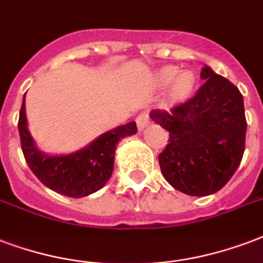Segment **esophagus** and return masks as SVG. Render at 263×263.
<instances>
[{"label":"esophagus","mask_w":263,"mask_h":263,"mask_svg":"<svg viewBox=\"0 0 263 263\" xmlns=\"http://www.w3.org/2000/svg\"><path fill=\"white\" fill-rule=\"evenodd\" d=\"M136 124H138V128H139V129H143V128L149 124V113H147V111H142V113L138 114V117H136Z\"/></svg>","instance_id":"1"}]
</instances>
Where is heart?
Listing matches in <instances>:
<instances>
[{
  "label": "heart",
  "mask_w": 263,
  "mask_h": 263,
  "mask_svg": "<svg viewBox=\"0 0 263 263\" xmlns=\"http://www.w3.org/2000/svg\"><path fill=\"white\" fill-rule=\"evenodd\" d=\"M178 73H179V70L175 66H165L163 69L158 70L156 74V83L158 87H168L172 84L170 96L174 102L185 99L190 93V91L193 89L194 85V76L190 71H185L176 78ZM174 79L176 80L175 82L173 81Z\"/></svg>",
  "instance_id": "1"
}]
</instances>
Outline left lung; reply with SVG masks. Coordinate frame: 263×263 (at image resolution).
Returning <instances> with one entry per match:
<instances>
[{
    "label": "left lung",
    "instance_id": "1",
    "mask_svg": "<svg viewBox=\"0 0 263 263\" xmlns=\"http://www.w3.org/2000/svg\"><path fill=\"white\" fill-rule=\"evenodd\" d=\"M201 78L205 83L190 99L168 111L150 113L154 123L170 132L165 149L158 154L164 178L190 196H208L222 189L246 149L243 95L208 66Z\"/></svg>",
    "mask_w": 263,
    "mask_h": 263
}]
</instances>
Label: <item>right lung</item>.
<instances>
[{
    "mask_svg": "<svg viewBox=\"0 0 263 263\" xmlns=\"http://www.w3.org/2000/svg\"><path fill=\"white\" fill-rule=\"evenodd\" d=\"M17 128L22 152L34 175L56 193L74 198L85 197L105 186L113 172L116 145L125 136L138 132L135 123H128L100 135L80 152L51 157L35 147L27 131L25 99L20 107Z\"/></svg>",
    "mask_w": 263,
    "mask_h": 263,
    "instance_id": "right-lung-1",
    "label": "right lung"
}]
</instances>
